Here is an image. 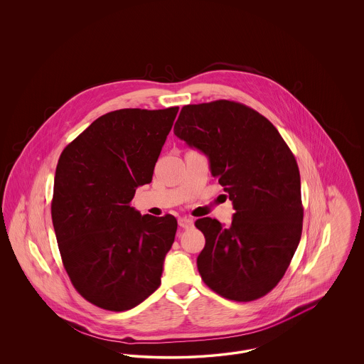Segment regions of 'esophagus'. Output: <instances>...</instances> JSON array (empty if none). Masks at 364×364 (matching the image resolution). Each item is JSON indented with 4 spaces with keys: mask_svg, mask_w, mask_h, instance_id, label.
Returning a JSON list of instances; mask_svg holds the SVG:
<instances>
[{
    "mask_svg": "<svg viewBox=\"0 0 364 364\" xmlns=\"http://www.w3.org/2000/svg\"><path fill=\"white\" fill-rule=\"evenodd\" d=\"M178 226L183 229H190L193 226V220L190 217H180L178 218Z\"/></svg>",
    "mask_w": 364,
    "mask_h": 364,
    "instance_id": "obj_1",
    "label": "esophagus"
}]
</instances>
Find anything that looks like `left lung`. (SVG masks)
Here are the masks:
<instances>
[{
  "label": "left lung",
  "mask_w": 364,
  "mask_h": 364,
  "mask_svg": "<svg viewBox=\"0 0 364 364\" xmlns=\"http://www.w3.org/2000/svg\"><path fill=\"white\" fill-rule=\"evenodd\" d=\"M174 135L205 153L236 213L230 228L200 218L206 244L198 270L211 291L235 301L269 294L284 277L303 229L300 173L277 128L235 101L186 105Z\"/></svg>",
  "instance_id": "1"
}]
</instances>
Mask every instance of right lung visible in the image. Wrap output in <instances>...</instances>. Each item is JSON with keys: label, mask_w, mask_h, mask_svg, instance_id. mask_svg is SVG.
Here are the masks:
<instances>
[{"label": "right lung", "mask_w": 364, "mask_h": 364, "mask_svg": "<svg viewBox=\"0 0 364 364\" xmlns=\"http://www.w3.org/2000/svg\"><path fill=\"white\" fill-rule=\"evenodd\" d=\"M177 112H109L58 159L52 200L58 250L75 289L100 309L131 310L161 284L177 221L140 215L129 202L151 181Z\"/></svg>", "instance_id": "obj_1"}]
</instances>
